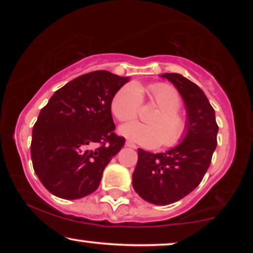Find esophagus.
Segmentation results:
<instances>
[{"mask_svg":"<svg viewBox=\"0 0 253 253\" xmlns=\"http://www.w3.org/2000/svg\"><path fill=\"white\" fill-rule=\"evenodd\" d=\"M126 146L131 147V148H137L136 144H133L132 141H130V140H126Z\"/></svg>","mask_w":253,"mask_h":253,"instance_id":"esophagus-1","label":"esophagus"}]
</instances>
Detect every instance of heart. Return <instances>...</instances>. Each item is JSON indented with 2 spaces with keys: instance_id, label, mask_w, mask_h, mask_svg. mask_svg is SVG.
I'll use <instances>...</instances> for the list:
<instances>
[{
  "instance_id": "obj_1",
  "label": "heart",
  "mask_w": 253,
  "mask_h": 253,
  "mask_svg": "<svg viewBox=\"0 0 253 253\" xmlns=\"http://www.w3.org/2000/svg\"><path fill=\"white\" fill-rule=\"evenodd\" d=\"M150 99L160 109L148 121L150 124H123L120 127L121 134L147 148H155L161 144L165 147L176 146L188 132V120L178 113L181 95L170 85L155 84L150 87ZM140 105V88L134 84H126L113 96L110 109L117 120L129 121L137 116Z\"/></svg>"
}]
</instances>
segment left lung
Listing matches in <instances>:
<instances>
[{
    "instance_id": "8db88e82",
    "label": "left lung",
    "mask_w": 253,
    "mask_h": 253,
    "mask_svg": "<svg viewBox=\"0 0 253 253\" xmlns=\"http://www.w3.org/2000/svg\"><path fill=\"white\" fill-rule=\"evenodd\" d=\"M161 77L174 84L184 101L188 132L177 146L165 153L138 148L132 185L146 202L169 205L184 198L202 182L216 148L219 126L213 107L198 85L179 74Z\"/></svg>"
}]
</instances>
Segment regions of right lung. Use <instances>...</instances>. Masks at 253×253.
<instances>
[{"mask_svg": "<svg viewBox=\"0 0 253 253\" xmlns=\"http://www.w3.org/2000/svg\"><path fill=\"white\" fill-rule=\"evenodd\" d=\"M127 82L106 70L82 75L41 109L31 157L40 182L54 196L79 199L98 189L103 169L126 143L114 132L110 103Z\"/></svg>", "mask_w": 253, "mask_h": 253, "instance_id": "1", "label": "right lung"}]
</instances>
